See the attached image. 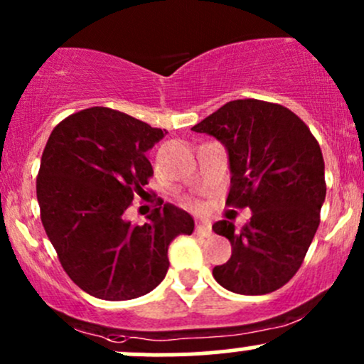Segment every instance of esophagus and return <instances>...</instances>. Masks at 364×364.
Here are the masks:
<instances>
[{
    "label": "esophagus",
    "instance_id": "1",
    "mask_svg": "<svg viewBox=\"0 0 364 364\" xmlns=\"http://www.w3.org/2000/svg\"><path fill=\"white\" fill-rule=\"evenodd\" d=\"M195 233L202 238H209L210 235H213V226H210V223H205V221L197 223V226H195Z\"/></svg>",
    "mask_w": 364,
    "mask_h": 364
}]
</instances>
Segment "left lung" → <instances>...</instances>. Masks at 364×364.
<instances>
[{
	"label": "left lung",
	"mask_w": 364,
	"mask_h": 364,
	"mask_svg": "<svg viewBox=\"0 0 364 364\" xmlns=\"http://www.w3.org/2000/svg\"><path fill=\"white\" fill-rule=\"evenodd\" d=\"M191 131L225 146L226 203L252 210L242 230L214 223L231 243V257L213 269L215 282L242 295L274 292L297 273L319 226L326 185L316 138L292 110L254 98L228 102Z\"/></svg>",
	"instance_id": "8db88e82"
}]
</instances>
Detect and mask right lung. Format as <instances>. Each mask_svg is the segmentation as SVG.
Listing matches in <instances>:
<instances>
[{
    "instance_id": "add662e5",
    "label": "right lung",
    "mask_w": 364,
    "mask_h": 364,
    "mask_svg": "<svg viewBox=\"0 0 364 364\" xmlns=\"http://www.w3.org/2000/svg\"><path fill=\"white\" fill-rule=\"evenodd\" d=\"M166 134L93 107L63 119L48 138L36 181L41 221L65 273L93 297L129 301L151 292L169 269V243L193 233V218L173 203L143 226L124 218L154 174L146 151Z\"/></svg>"
}]
</instances>
